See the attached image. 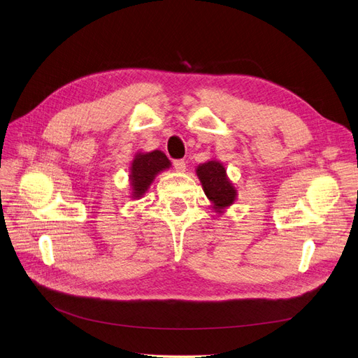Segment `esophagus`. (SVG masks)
<instances>
[{
    "instance_id": "esophagus-1",
    "label": "esophagus",
    "mask_w": 358,
    "mask_h": 358,
    "mask_svg": "<svg viewBox=\"0 0 358 358\" xmlns=\"http://www.w3.org/2000/svg\"><path fill=\"white\" fill-rule=\"evenodd\" d=\"M174 168L178 172H184L186 171V162H184L182 159H177V161H174Z\"/></svg>"
}]
</instances>
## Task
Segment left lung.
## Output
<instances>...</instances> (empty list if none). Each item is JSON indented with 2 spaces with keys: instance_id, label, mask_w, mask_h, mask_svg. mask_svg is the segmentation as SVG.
<instances>
[{
  "instance_id": "obj_1",
  "label": "left lung",
  "mask_w": 358,
  "mask_h": 358,
  "mask_svg": "<svg viewBox=\"0 0 358 358\" xmlns=\"http://www.w3.org/2000/svg\"><path fill=\"white\" fill-rule=\"evenodd\" d=\"M196 174L199 177L203 192L208 199L213 202V208L217 213H222L230 205L234 203L237 190L227 177V171L224 165L215 159L201 164L196 168Z\"/></svg>"
}]
</instances>
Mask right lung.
<instances>
[{
    "label": "right lung",
    "mask_w": 358,
    "mask_h": 358,
    "mask_svg": "<svg viewBox=\"0 0 358 358\" xmlns=\"http://www.w3.org/2000/svg\"><path fill=\"white\" fill-rule=\"evenodd\" d=\"M171 166L169 159L161 150H153L148 153H137L132 159L131 168H129V182H131V197L132 199H138L141 197L150 184L153 182L155 177L165 169Z\"/></svg>",
    "instance_id": "right-lung-1"
}]
</instances>
